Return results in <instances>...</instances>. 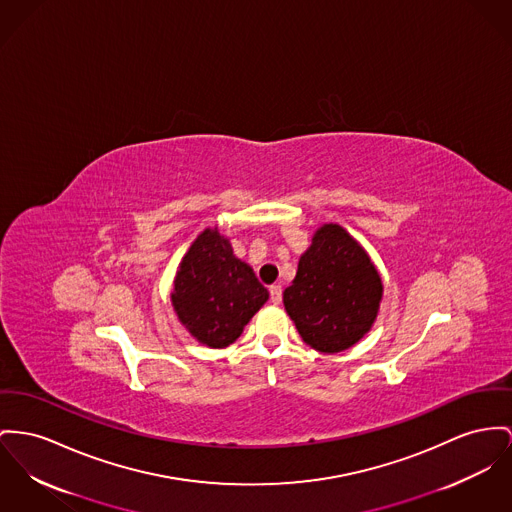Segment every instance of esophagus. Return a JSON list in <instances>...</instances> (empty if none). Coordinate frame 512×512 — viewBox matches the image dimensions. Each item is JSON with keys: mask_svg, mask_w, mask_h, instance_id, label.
I'll return each instance as SVG.
<instances>
[{"mask_svg": "<svg viewBox=\"0 0 512 512\" xmlns=\"http://www.w3.org/2000/svg\"><path fill=\"white\" fill-rule=\"evenodd\" d=\"M281 293H283L281 285H272V287H270V301H272L273 305H279V303H281Z\"/></svg>", "mask_w": 512, "mask_h": 512, "instance_id": "1", "label": "esophagus"}]
</instances>
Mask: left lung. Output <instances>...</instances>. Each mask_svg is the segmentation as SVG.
<instances>
[{"label": "left lung", "mask_w": 512, "mask_h": 512, "mask_svg": "<svg viewBox=\"0 0 512 512\" xmlns=\"http://www.w3.org/2000/svg\"><path fill=\"white\" fill-rule=\"evenodd\" d=\"M382 283L363 246L340 225H324L299 260L283 305L301 338L320 353H338L375 322Z\"/></svg>", "instance_id": "1"}]
</instances>
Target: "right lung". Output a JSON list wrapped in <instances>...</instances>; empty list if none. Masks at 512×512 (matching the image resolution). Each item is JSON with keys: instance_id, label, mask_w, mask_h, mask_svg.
I'll return each instance as SVG.
<instances>
[{"instance_id": "right-lung-1", "label": "right lung", "mask_w": 512, "mask_h": 512, "mask_svg": "<svg viewBox=\"0 0 512 512\" xmlns=\"http://www.w3.org/2000/svg\"><path fill=\"white\" fill-rule=\"evenodd\" d=\"M268 297L252 268L233 254L229 240L217 229H205L182 258L172 307L196 340L227 347Z\"/></svg>"}]
</instances>
